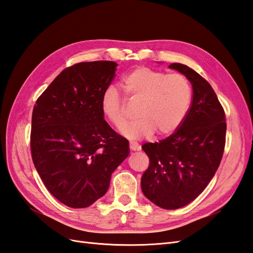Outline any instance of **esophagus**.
I'll use <instances>...</instances> for the list:
<instances>
[{
  "label": "esophagus",
  "mask_w": 253,
  "mask_h": 253,
  "mask_svg": "<svg viewBox=\"0 0 253 253\" xmlns=\"http://www.w3.org/2000/svg\"><path fill=\"white\" fill-rule=\"evenodd\" d=\"M129 148H130L131 152L139 151L140 150V145L137 143V142H129Z\"/></svg>",
  "instance_id": "34e87169"
}]
</instances>
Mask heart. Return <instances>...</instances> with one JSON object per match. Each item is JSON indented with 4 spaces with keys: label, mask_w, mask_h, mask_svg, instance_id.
<instances>
[{
    "label": "heart",
    "mask_w": 253,
    "mask_h": 253,
    "mask_svg": "<svg viewBox=\"0 0 253 253\" xmlns=\"http://www.w3.org/2000/svg\"><path fill=\"white\" fill-rule=\"evenodd\" d=\"M129 101L139 103L137 118L123 128L126 138L139 140L156 131L158 135L172 133L183 122L191 100V86L182 74H165L147 67L132 70L123 79ZM103 115L116 128L126 124L125 102L115 87H107L101 95Z\"/></svg>",
    "instance_id": "obj_1"
}]
</instances>
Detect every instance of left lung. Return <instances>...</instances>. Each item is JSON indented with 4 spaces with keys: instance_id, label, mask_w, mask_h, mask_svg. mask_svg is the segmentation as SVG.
I'll use <instances>...</instances> for the list:
<instances>
[{
    "instance_id": "1",
    "label": "left lung",
    "mask_w": 253,
    "mask_h": 253,
    "mask_svg": "<svg viewBox=\"0 0 253 253\" xmlns=\"http://www.w3.org/2000/svg\"><path fill=\"white\" fill-rule=\"evenodd\" d=\"M169 67L190 81L191 106L170 137L142 145L150 166L141 188L161 209L176 210L196 199L215 175L224 151L226 123L221 103L203 77L179 63Z\"/></svg>"
}]
</instances>
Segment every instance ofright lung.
<instances>
[{
    "label": "right lung",
    "instance_id": "right-lung-1",
    "mask_svg": "<svg viewBox=\"0 0 253 253\" xmlns=\"http://www.w3.org/2000/svg\"><path fill=\"white\" fill-rule=\"evenodd\" d=\"M118 64L83 62L65 68L38 97L32 114L31 154L54 198L73 209L92 205L129 154V142L103 118L101 95Z\"/></svg>",
    "mask_w": 253,
    "mask_h": 253
}]
</instances>
